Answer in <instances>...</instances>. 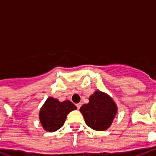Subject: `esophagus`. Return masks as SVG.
I'll use <instances>...</instances> for the list:
<instances>
[{
    "label": "esophagus",
    "mask_w": 156,
    "mask_h": 156,
    "mask_svg": "<svg viewBox=\"0 0 156 156\" xmlns=\"http://www.w3.org/2000/svg\"><path fill=\"white\" fill-rule=\"evenodd\" d=\"M81 105H82V104H81L80 103H78V104H76V107H77V108H78V109H79V108H80Z\"/></svg>",
    "instance_id": "esophagus-1"
}]
</instances>
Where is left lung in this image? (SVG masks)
<instances>
[{
    "label": "left lung",
    "mask_w": 156,
    "mask_h": 156,
    "mask_svg": "<svg viewBox=\"0 0 156 156\" xmlns=\"http://www.w3.org/2000/svg\"><path fill=\"white\" fill-rule=\"evenodd\" d=\"M80 112L90 128L104 131L112 123L117 107L108 95L96 90L89 97V103L81 107Z\"/></svg>",
    "instance_id": "obj_1"
}]
</instances>
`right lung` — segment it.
<instances>
[{
    "label": "right lung",
    "mask_w": 156,
    "mask_h": 156,
    "mask_svg": "<svg viewBox=\"0 0 156 156\" xmlns=\"http://www.w3.org/2000/svg\"><path fill=\"white\" fill-rule=\"evenodd\" d=\"M77 107L69 100L60 102L49 97L40 111V121L43 128L48 132H55L63 126L66 116Z\"/></svg>",
    "instance_id": "right-lung-1"
}]
</instances>
